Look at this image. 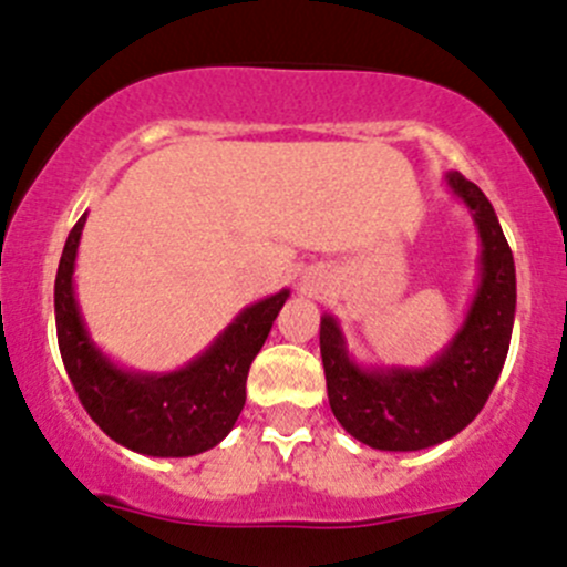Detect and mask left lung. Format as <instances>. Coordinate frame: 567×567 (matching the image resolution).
<instances>
[{
	"instance_id": "left-lung-1",
	"label": "left lung",
	"mask_w": 567,
	"mask_h": 567,
	"mask_svg": "<svg viewBox=\"0 0 567 567\" xmlns=\"http://www.w3.org/2000/svg\"><path fill=\"white\" fill-rule=\"evenodd\" d=\"M446 185L482 240L480 285L463 327L421 368L360 365L340 323L321 316V360L329 406L351 437L379 452H421L463 432L493 393L515 321V262L487 196L460 172Z\"/></svg>"
}]
</instances>
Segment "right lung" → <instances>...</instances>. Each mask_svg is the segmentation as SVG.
<instances>
[{
    "label": "right lung",
    "instance_id": "obj_1",
    "mask_svg": "<svg viewBox=\"0 0 567 567\" xmlns=\"http://www.w3.org/2000/svg\"><path fill=\"white\" fill-rule=\"evenodd\" d=\"M85 216L63 246L54 279L58 343L71 384L99 430L146 457H194L233 432L246 404V377L290 290L255 301L188 365L168 373L121 368L93 343L74 296V262Z\"/></svg>",
    "mask_w": 567,
    "mask_h": 567
}]
</instances>
